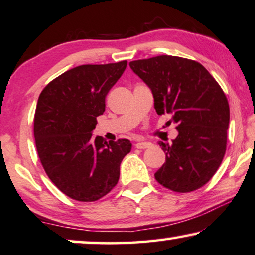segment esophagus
<instances>
[{
  "mask_svg": "<svg viewBox=\"0 0 255 255\" xmlns=\"http://www.w3.org/2000/svg\"><path fill=\"white\" fill-rule=\"evenodd\" d=\"M151 143L150 142H137V143H135V148L137 149H147V148H150L151 147Z\"/></svg>",
  "mask_w": 255,
  "mask_h": 255,
  "instance_id": "esophagus-1",
  "label": "esophagus"
}]
</instances>
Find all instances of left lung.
Segmentation results:
<instances>
[{
	"instance_id": "obj_1",
	"label": "left lung",
	"mask_w": 255,
	"mask_h": 255,
	"mask_svg": "<svg viewBox=\"0 0 255 255\" xmlns=\"http://www.w3.org/2000/svg\"><path fill=\"white\" fill-rule=\"evenodd\" d=\"M130 69L150 87L158 115H172L178 136L158 142L165 163L155 174L175 192L202 188L213 177L226 151L230 106L227 98L202 64L176 56L134 60Z\"/></svg>"
}]
</instances>
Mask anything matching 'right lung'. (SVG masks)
I'll return each mask as SVG.
<instances>
[{"label":"right lung","instance_id":"1","mask_svg":"<svg viewBox=\"0 0 255 255\" xmlns=\"http://www.w3.org/2000/svg\"><path fill=\"white\" fill-rule=\"evenodd\" d=\"M127 60L71 69L44 87L33 118L36 149L51 182L70 198L96 202L117 185L129 140L92 137L105 99Z\"/></svg>","mask_w":255,"mask_h":255}]
</instances>
